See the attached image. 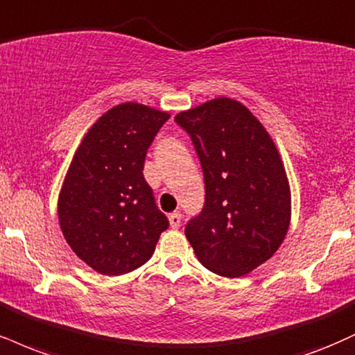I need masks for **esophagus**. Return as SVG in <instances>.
I'll list each match as a JSON object with an SVG mask.
<instances>
[{
	"label": "esophagus",
	"instance_id": "obj_1",
	"mask_svg": "<svg viewBox=\"0 0 355 355\" xmlns=\"http://www.w3.org/2000/svg\"><path fill=\"white\" fill-rule=\"evenodd\" d=\"M168 221H170V226H172L173 230L180 228V225H182V215H180V213H178V211L170 213V215H168Z\"/></svg>",
	"mask_w": 355,
	"mask_h": 355
}]
</instances>
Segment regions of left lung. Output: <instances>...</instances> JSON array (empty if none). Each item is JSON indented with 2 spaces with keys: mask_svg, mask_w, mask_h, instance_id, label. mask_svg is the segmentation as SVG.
<instances>
[{
  "mask_svg": "<svg viewBox=\"0 0 355 355\" xmlns=\"http://www.w3.org/2000/svg\"><path fill=\"white\" fill-rule=\"evenodd\" d=\"M205 180L185 236L205 268L240 277L271 258L288 233L291 195L270 134L240 102L218 97L180 112Z\"/></svg>",
  "mask_w": 355,
  "mask_h": 355,
  "instance_id": "left-lung-1",
  "label": "left lung"
}]
</instances>
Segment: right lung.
<instances>
[{
	"label": "right lung",
	"mask_w": 355,
	"mask_h": 355,
	"mask_svg": "<svg viewBox=\"0 0 355 355\" xmlns=\"http://www.w3.org/2000/svg\"><path fill=\"white\" fill-rule=\"evenodd\" d=\"M170 114L125 102L84 137L59 195V223L76 254L101 275H125L152 258L168 220L144 178L148 147Z\"/></svg>",
	"instance_id": "obj_1"
}]
</instances>
